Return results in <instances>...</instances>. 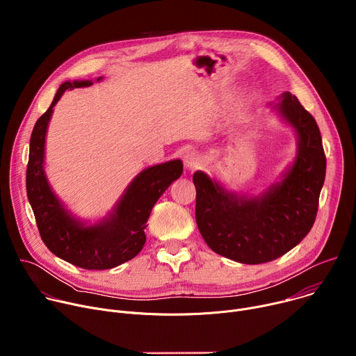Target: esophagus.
<instances>
[{
	"label": "esophagus",
	"mask_w": 356,
	"mask_h": 356,
	"mask_svg": "<svg viewBox=\"0 0 356 356\" xmlns=\"http://www.w3.org/2000/svg\"><path fill=\"white\" fill-rule=\"evenodd\" d=\"M184 166L187 170H195L201 166V156L197 154V152H188V154L184 155Z\"/></svg>",
	"instance_id": "esophagus-1"
}]
</instances>
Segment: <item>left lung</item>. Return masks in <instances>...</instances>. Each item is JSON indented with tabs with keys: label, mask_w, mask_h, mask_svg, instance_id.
Returning a JSON list of instances; mask_svg holds the SVG:
<instances>
[{
	"label": "left lung",
	"mask_w": 356,
	"mask_h": 356,
	"mask_svg": "<svg viewBox=\"0 0 356 356\" xmlns=\"http://www.w3.org/2000/svg\"><path fill=\"white\" fill-rule=\"evenodd\" d=\"M276 110L297 134V156L279 183L258 197L227 191L204 172H195V221L218 255L258 265L280 258L306 236L317 216L327 159L313 115L289 91Z\"/></svg>",
	"instance_id": "left-lung-1"
}]
</instances>
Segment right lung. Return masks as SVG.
<instances>
[{
    "label": "right lung",
    "instance_id": "add662e5",
    "mask_svg": "<svg viewBox=\"0 0 356 356\" xmlns=\"http://www.w3.org/2000/svg\"><path fill=\"white\" fill-rule=\"evenodd\" d=\"M91 84V80L63 83L47 111L36 121L29 142L26 194L40 238L50 252L74 266L104 270L131 261L140 252L146 241L149 214L172 181L181 176L183 163L176 159L142 170L128 186L114 211L99 222L86 225L74 218L47 183L43 169L44 136L62 94Z\"/></svg>",
    "mask_w": 356,
    "mask_h": 356
}]
</instances>
